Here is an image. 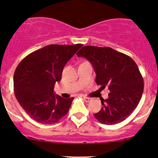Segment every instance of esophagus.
I'll use <instances>...</instances> for the list:
<instances>
[{"mask_svg":"<svg viewBox=\"0 0 158 158\" xmlns=\"http://www.w3.org/2000/svg\"><path fill=\"white\" fill-rule=\"evenodd\" d=\"M83 99H85V101L86 102H91L92 100H93V99H92V98L87 97H83Z\"/></svg>","mask_w":158,"mask_h":158,"instance_id":"34e87169","label":"esophagus"}]
</instances>
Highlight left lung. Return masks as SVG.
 I'll return each mask as SVG.
<instances>
[{
    "instance_id": "8db88e82",
    "label": "left lung",
    "mask_w": 158,
    "mask_h": 158,
    "mask_svg": "<svg viewBox=\"0 0 158 158\" xmlns=\"http://www.w3.org/2000/svg\"><path fill=\"white\" fill-rule=\"evenodd\" d=\"M91 63L101 90L108 87L109 96L102 99V108L94 114L99 123L114 125L123 122L137 108L144 83L135 61L110 48L85 46L77 53Z\"/></svg>"
}]
</instances>
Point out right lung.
I'll list each match as a JSON object with an SVG mask.
<instances>
[{"label": "right lung", "instance_id": "obj_1", "mask_svg": "<svg viewBox=\"0 0 158 158\" xmlns=\"http://www.w3.org/2000/svg\"><path fill=\"white\" fill-rule=\"evenodd\" d=\"M82 44H50L32 52L20 62L14 73V91L27 114L42 124H53L66 115L73 97L54 93L67 62Z\"/></svg>", "mask_w": 158, "mask_h": 158}]
</instances>
